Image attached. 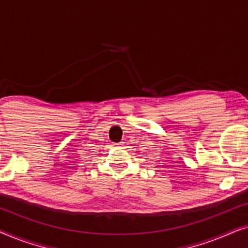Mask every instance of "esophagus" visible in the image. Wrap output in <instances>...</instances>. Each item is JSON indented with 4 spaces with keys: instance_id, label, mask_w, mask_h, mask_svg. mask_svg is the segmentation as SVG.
<instances>
[{
    "instance_id": "1",
    "label": "esophagus",
    "mask_w": 248,
    "mask_h": 248,
    "mask_svg": "<svg viewBox=\"0 0 248 248\" xmlns=\"http://www.w3.org/2000/svg\"><path fill=\"white\" fill-rule=\"evenodd\" d=\"M115 145H116V147H123L124 142H120V143H116Z\"/></svg>"
}]
</instances>
